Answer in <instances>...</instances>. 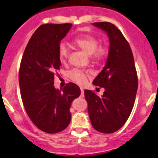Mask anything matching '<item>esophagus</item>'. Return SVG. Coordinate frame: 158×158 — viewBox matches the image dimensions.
<instances>
[{
  "label": "esophagus",
  "mask_w": 158,
  "mask_h": 158,
  "mask_svg": "<svg viewBox=\"0 0 158 158\" xmlns=\"http://www.w3.org/2000/svg\"><path fill=\"white\" fill-rule=\"evenodd\" d=\"M81 90V97H84V90L82 88H80Z\"/></svg>",
  "instance_id": "1"
}]
</instances>
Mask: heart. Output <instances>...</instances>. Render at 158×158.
<instances>
[{
	"label": "heart",
	"instance_id": "1",
	"mask_svg": "<svg viewBox=\"0 0 158 158\" xmlns=\"http://www.w3.org/2000/svg\"><path fill=\"white\" fill-rule=\"evenodd\" d=\"M75 45L77 46L88 55L95 62H99L104 60L108 53V49L105 46H100L99 40L96 37L91 35H83L76 37L73 40ZM69 48L63 43L60 44L58 47V55L60 61L65 62L69 56ZM68 76L72 81L78 85H84L86 83L87 79L89 76V72L74 69L69 72Z\"/></svg>",
	"mask_w": 158,
	"mask_h": 158
}]
</instances>
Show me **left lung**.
Segmentation results:
<instances>
[{
  "label": "left lung",
  "mask_w": 158,
  "mask_h": 158,
  "mask_svg": "<svg viewBox=\"0 0 158 158\" xmlns=\"http://www.w3.org/2000/svg\"><path fill=\"white\" fill-rule=\"evenodd\" d=\"M107 33L109 51L106 66L93 85L105 89L102 96L85 89L89 118L92 127L102 133H113L130 116L138 90V75L133 53L121 30L109 22L93 23Z\"/></svg>",
  "instance_id": "obj_1"
}]
</instances>
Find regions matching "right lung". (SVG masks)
<instances>
[{
	"instance_id": "add662e5",
	"label": "right lung",
	"mask_w": 158,
	"mask_h": 158,
	"mask_svg": "<svg viewBox=\"0 0 158 158\" xmlns=\"http://www.w3.org/2000/svg\"><path fill=\"white\" fill-rule=\"evenodd\" d=\"M71 27V23L40 26L30 39L20 63L19 84L24 109L32 122L49 134L67 128L71 103L81 93L73 82L62 91L54 87V76L61 65L58 47Z\"/></svg>"
}]
</instances>
